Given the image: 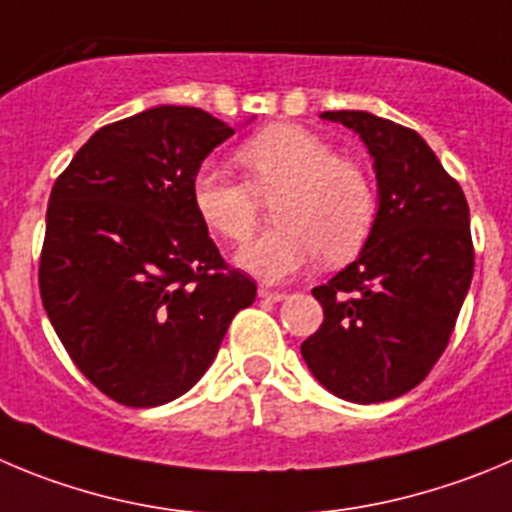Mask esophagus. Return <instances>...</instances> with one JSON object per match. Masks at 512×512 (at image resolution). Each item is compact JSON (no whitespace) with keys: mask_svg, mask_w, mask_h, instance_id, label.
I'll return each mask as SVG.
<instances>
[{"mask_svg":"<svg viewBox=\"0 0 512 512\" xmlns=\"http://www.w3.org/2000/svg\"><path fill=\"white\" fill-rule=\"evenodd\" d=\"M257 295H260L262 300H267V303H280V300L288 298V295L280 293V290H270V288H260L257 290Z\"/></svg>","mask_w":512,"mask_h":512,"instance_id":"obj_1","label":"esophagus"}]
</instances>
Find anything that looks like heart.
Returning a JSON list of instances; mask_svg holds the SVG:
<instances>
[{"instance_id":"1","label":"heart","mask_w":512,"mask_h":512,"mask_svg":"<svg viewBox=\"0 0 512 512\" xmlns=\"http://www.w3.org/2000/svg\"><path fill=\"white\" fill-rule=\"evenodd\" d=\"M234 161L245 181L204 164L191 176V204L204 227L229 245H245L260 222V202L278 199L275 227L237 262L265 283H280L323 255L343 262L369 240L379 214L376 189L356 161L336 156L308 128L278 123L247 138Z\"/></svg>"}]
</instances>
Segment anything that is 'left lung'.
Segmentation results:
<instances>
[{
  "label": "left lung",
  "instance_id": "obj_1",
  "mask_svg": "<svg viewBox=\"0 0 512 512\" xmlns=\"http://www.w3.org/2000/svg\"><path fill=\"white\" fill-rule=\"evenodd\" d=\"M321 118L369 146L379 214L361 255L313 288L323 323L300 353L331 394L376 404L422 384L450 343L475 267L470 207L412 128L366 111Z\"/></svg>",
  "mask_w": 512,
  "mask_h": 512
}]
</instances>
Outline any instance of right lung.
Returning <instances> with one entry per match:
<instances>
[{"instance_id":"right-lung-1","label":"right lung","mask_w":512,"mask_h":512,"mask_svg":"<svg viewBox=\"0 0 512 512\" xmlns=\"http://www.w3.org/2000/svg\"><path fill=\"white\" fill-rule=\"evenodd\" d=\"M232 133L202 108H148L95 131L52 186L42 305L73 364L118 404L189 391L255 303L257 285L191 204V176Z\"/></svg>"}]
</instances>
